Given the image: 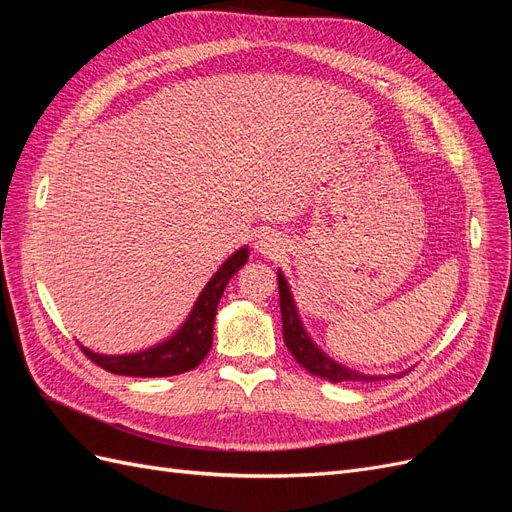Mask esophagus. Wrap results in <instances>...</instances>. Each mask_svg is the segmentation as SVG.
I'll list each match as a JSON object with an SVG mask.
<instances>
[{
  "label": "esophagus",
  "mask_w": 512,
  "mask_h": 512,
  "mask_svg": "<svg viewBox=\"0 0 512 512\" xmlns=\"http://www.w3.org/2000/svg\"><path fill=\"white\" fill-rule=\"evenodd\" d=\"M284 247H286V241L280 235H275V232H260L254 241V250L267 258L280 256L284 252Z\"/></svg>",
  "instance_id": "1"
}]
</instances>
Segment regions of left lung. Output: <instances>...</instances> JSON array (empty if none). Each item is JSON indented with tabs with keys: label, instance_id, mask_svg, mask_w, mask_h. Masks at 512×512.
<instances>
[{
	"label": "left lung",
	"instance_id": "1",
	"mask_svg": "<svg viewBox=\"0 0 512 512\" xmlns=\"http://www.w3.org/2000/svg\"><path fill=\"white\" fill-rule=\"evenodd\" d=\"M277 286H280V307H282V329H284V344L290 350V354L297 359L301 367H305L309 374L318 376L327 382H376L384 380V376L378 374H365V371H356L352 367H346L333 356L324 352L312 335L307 333L305 324L301 320L299 307L294 303L290 284L286 280L284 271L277 269ZM406 371H399V374H391L386 378H399L404 376Z\"/></svg>",
	"mask_w": 512,
	"mask_h": 512
}]
</instances>
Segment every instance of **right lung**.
Wrapping results in <instances>:
<instances>
[{
	"instance_id": "add662e5",
	"label": "right lung",
	"mask_w": 512,
	"mask_h": 512,
	"mask_svg": "<svg viewBox=\"0 0 512 512\" xmlns=\"http://www.w3.org/2000/svg\"><path fill=\"white\" fill-rule=\"evenodd\" d=\"M247 258H250V250L243 245L224 260V265L211 275L207 286L200 290L190 316L164 342L130 354H100L85 346L81 348L91 361L117 376L164 378L198 367L213 346V322L222 294L230 277L245 265Z\"/></svg>"
}]
</instances>
